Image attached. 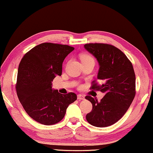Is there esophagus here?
Segmentation results:
<instances>
[{
	"label": "esophagus",
	"instance_id": "1",
	"mask_svg": "<svg viewBox=\"0 0 153 153\" xmlns=\"http://www.w3.org/2000/svg\"><path fill=\"white\" fill-rule=\"evenodd\" d=\"M77 99H78V100H79V101H81V100H84V96L82 95V94H78V95H77Z\"/></svg>",
	"mask_w": 153,
	"mask_h": 153
}]
</instances>
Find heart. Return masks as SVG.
Here are the masks:
<instances>
[{
  "mask_svg": "<svg viewBox=\"0 0 153 153\" xmlns=\"http://www.w3.org/2000/svg\"><path fill=\"white\" fill-rule=\"evenodd\" d=\"M80 58L82 62L88 61V60H94V58L88 54H82V55L80 56Z\"/></svg>",
  "mask_w": 153,
  "mask_h": 153,
  "instance_id": "b5f03b06",
  "label": "heart"
}]
</instances>
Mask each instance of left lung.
I'll use <instances>...</instances> for the list:
<instances>
[{
	"instance_id": "obj_1",
	"label": "left lung",
	"mask_w": 153,
	"mask_h": 153,
	"mask_svg": "<svg viewBox=\"0 0 153 153\" xmlns=\"http://www.w3.org/2000/svg\"><path fill=\"white\" fill-rule=\"evenodd\" d=\"M84 48L99 62L97 79L102 82L98 85L94 81L91 88L105 94L100 101L91 96L85 97L93 106L86 120L96 127L110 126L123 116L134 99V69L126 54L113 45L89 43L84 45Z\"/></svg>"
}]
</instances>
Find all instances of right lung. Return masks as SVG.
Segmentation results:
<instances>
[{
  "instance_id": "add662e5",
  "label": "right lung",
  "mask_w": 153,
  "mask_h": 153,
  "mask_svg": "<svg viewBox=\"0 0 153 153\" xmlns=\"http://www.w3.org/2000/svg\"><path fill=\"white\" fill-rule=\"evenodd\" d=\"M74 50L65 45L45 42L25 54L18 67L16 91L30 116L43 125L63 119L67 107L76 101V94H62L52 88L56 76H61L62 63Z\"/></svg>"
}]
</instances>
